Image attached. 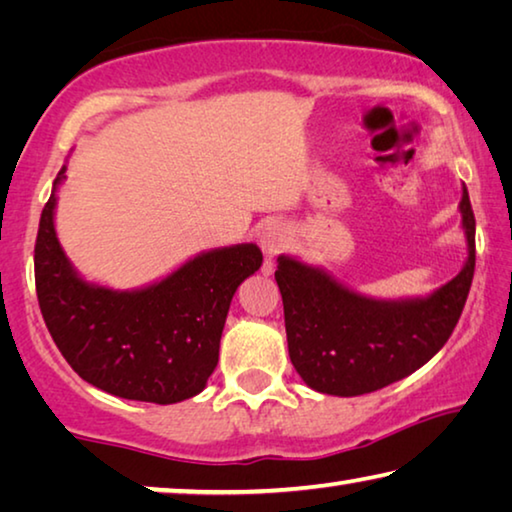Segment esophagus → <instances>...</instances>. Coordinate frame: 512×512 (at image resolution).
Wrapping results in <instances>:
<instances>
[{"label":"esophagus","instance_id":"34e87169","mask_svg":"<svg viewBox=\"0 0 512 512\" xmlns=\"http://www.w3.org/2000/svg\"><path fill=\"white\" fill-rule=\"evenodd\" d=\"M287 241H289V235L282 223H268L262 230V235H259V244H262V250L268 259L275 257L277 253H282V248L287 246Z\"/></svg>","mask_w":512,"mask_h":512}]
</instances>
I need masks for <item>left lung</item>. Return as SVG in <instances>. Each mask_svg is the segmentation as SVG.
<instances>
[{
	"mask_svg": "<svg viewBox=\"0 0 512 512\" xmlns=\"http://www.w3.org/2000/svg\"><path fill=\"white\" fill-rule=\"evenodd\" d=\"M467 241L461 273L424 298L377 300L345 287L325 268L277 257L293 368L309 388L354 397L422 368L452 336L474 277L476 221L463 185L458 203Z\"/></svg>",
	"mask_w": 512,
	"mask_h": 512,
	"instance_id": "left-lung-1",
	"label": "left lung"
}]
</instances>
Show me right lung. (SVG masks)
<instances>
[{
	"label": "right lung",
	"mask_w": 512,
	"mask_h": 512,
	"mask_svg": "<svg viewBox=\"0 0 512 512\" xmlns=\"http://www.w3.org/2000/svg\"><path fill=\"white\" fill-rule=\"evenodd\" d=\"M58 171L36 239V291L51 339L74 372L124 400L176 404L219 363L232 296L262 266L255 244L214 248L162 280L119 291L83 280L56 235Z\"/></svg>",
	"instance_id": "obj_1"
}]
</instances>
